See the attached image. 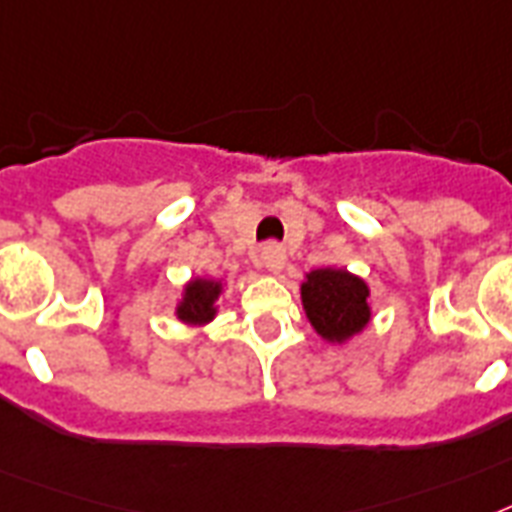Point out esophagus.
<instances>
[{"label":"esophagus","mask_w":512,"mask_h":512,"mask_svg":"<svg viewBox=\"0 0 512 512\" xmlns=\"http://www.w3.org/2000/svg\"><path fill=\"white\" fill-rule=\"evenodd\" d=\"M261 264L269 269V272H280L282 266H285V248L280 243H266L261 248Z\"/></svg>","instance_id":"34e87169"}]
</instances>
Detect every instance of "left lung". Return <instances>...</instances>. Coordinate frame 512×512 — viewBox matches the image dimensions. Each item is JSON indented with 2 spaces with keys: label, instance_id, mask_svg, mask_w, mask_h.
I'll list each match as a JSON object with an SVG mask.
<instances>
[{
  "label": "left lung",
  "instance_id": "left-lung-1",
  "mask_svg": "<svg viewBox=\"0 0 512 512\" xmlns=\"http://www.w3.org/2000/svg\"><path fill=\"white\" fill-rule=\"evenodd\" d=\"M301 293L308 319L324 340H348L369 324V287L345 269H316Z\"/></svg>",
  "mask_w": 512,
  "mask_h": 512
}]
</instances>
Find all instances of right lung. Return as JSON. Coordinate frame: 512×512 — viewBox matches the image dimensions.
Instances as JSON below:
<instances>
[{"label": "right lung", "instance_id": "obj_1", "mask_svg": "<svg viewBox=\"0 0 512 512\" xmlns=\"http://www.w3.org/2000/svg\"><path fill=\"white\" fill-rule=\"evenodd\" d=\"M217 295L219 282L196 280L193 285H188V290H185V301L177 308V316L190 324L209 322L211 316H214V301H217Z\"/></svg>", "mask_w": 512, "mask_h": 512}]
</instances>
